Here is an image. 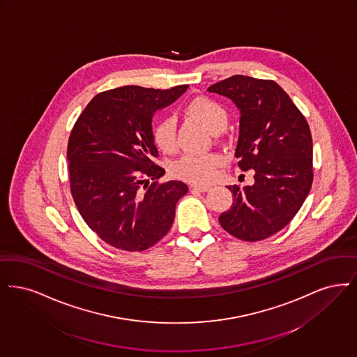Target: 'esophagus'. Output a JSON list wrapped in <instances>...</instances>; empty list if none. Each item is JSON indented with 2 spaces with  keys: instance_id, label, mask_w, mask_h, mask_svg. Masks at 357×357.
I'll use <instances>...</instances> for the list:
<instances>
[{
  "instance_id": "34e87169",
  "label": "esophagus",
  "mask_w": 357,
  "mask_h": 357,
  "mask_svg": "<svg viewBox=\"0 0 357 357\" xmlns=\"http://www.w3.org/2000/svg\"><path fill=\"white\" fill-rule=\"evenodd\" d=\"M192 190H200V192H206L211 189V185H206V184H192L190 185Z\"/></svg>"
}]
</instances>
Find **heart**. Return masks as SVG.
<instances>
[{
	"instance_id": "1",
	"label": "heart",
	"mask_w": 357,
	"mask_h": 357,
	"mask_svg": "<svg viewBox=\"0 0 357 357\" xmlns=\"http://www.w3.org/2000/svg\"><path fill=\"white\" fill-rule=\"evenodd\" d=\"M185 113L199 121L211 133L218 135L228 125V113L218 101L208 97H196L185 107ZM155 144L167 153L176 149V123L171 117L161 120L153 130ZM222 157L218 153L185 155L172 165V173L180 178L190 181H208L215 176Z\"/></svg>"
}]
</instances>
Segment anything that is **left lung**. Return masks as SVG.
<instances>
[{
  "mask_svg": "<svg viewBox=\"0 0 357 357\" xmlns=\"http://www.w3.org/2000/svg\"><path fill=\"white\" fill-rule=\"evenodd\" d=\"M240 110L234 155L241 171L253 169V185H229L233 204L221 227L244 241L281 231L310 193L313 145L310 125L291 97L272 79L236 75L208 88Z\"/></svg>",
  "mask_w": 357,
  "mask_h": 357,
  "instance_id": "obj_1",
  "label": "left lung"
}]
</instances>
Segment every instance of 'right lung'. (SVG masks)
Segmentation results:
<instances>
[{"label": "right lung", "mask_w": 357, "mask_h": 357, "mask_svg": "<svg viewBox=\"0 0 357 357\" xmlns=\"http://www.w3.org/2000/svg\"><path fill=\"white\" fill-rule=\"evenodd\" d=\"M186 89L126 85L105 91L72 129L66 155L73 200L88 227L114 248L145 250L171 229L188 186L157 183L165 171L152 161L158 155L152 119Z\"/></svg>", "instance_id": "1"}]
</instances>
